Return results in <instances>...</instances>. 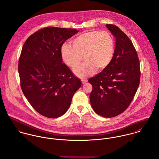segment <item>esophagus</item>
<instances>
[{
  "label": "esophagus",
  "mask_w": 159,
  "mask_h": 159,
  "mask_svg": "<svg viewBox=\"0 0 159 159\" xmlns=\"http://www.w3.org/2000/svg\"><path fill=\"white\" fill-rule=\"evenodd\" d=\"M87 82V80H82V83L83 84H86Z\"/></svg>",
  "instance_id": "1"
}]
</instances>
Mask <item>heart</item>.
Listing matches in <instances>:
<instances>
[{
	"label": "heart",
	"instance_id": "b5f03b06",
	"mask_svg": "<svg viewBox=\"0 0 159 159\" xmlns=\"http://www.w3.org/2000/svg\"><path fill=\"white\" fill-rule=\"evenodd\" d=\"M72 46L63 44L61 58L67 66L74 68L83 59L86 61L76 67L74 73L80 78L93 74L97 69L101 72L111 63L115 52V42L106 31H92L80 34L72 41Z\"/></svg>",
	"mask_w": 159,
	"mask_h": 159
}]
</instances>
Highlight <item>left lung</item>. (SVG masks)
I'll return each instance as SVG.
<instances>
[{
  "label": "left lung",
  "instance_id": "obj_1",
  "mask_svg": "<svg viewBox=\"0 0 159 159\" xmlns=\"http://www.w3.org/2000/svg\"><path fill=\"white\" fill-rule=\"evenodd\" d=\"M116 38L113 60L106 69L89 80L93 90L92 107L103 117H116L127 109L140 82V66L137 52L127 35L117 26L106 25Z\"/></svg>",
  "mask_w": 159,
  "mask_h": 159
}]
</instances>
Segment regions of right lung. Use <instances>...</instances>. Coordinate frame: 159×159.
Listing matches in <instances>:
<instances>
[{"label": "right lung", "instance_id": "1", "mask_svg": "<svg viewBox=\"0 0 159 159\" xmlns=\"http://www.w3.org/2000/svg\"><path fill=\"white\" fill-rule=\"evenodd\" d=\"M79 32L75 29L47 27L34 32L25 42L18 63L21 90L32 107L48 118H57L69 109L81 87L62 63L61 47Z\"/></svg>", "mask_w": 159, "mask_h": 159}]
</instances>
